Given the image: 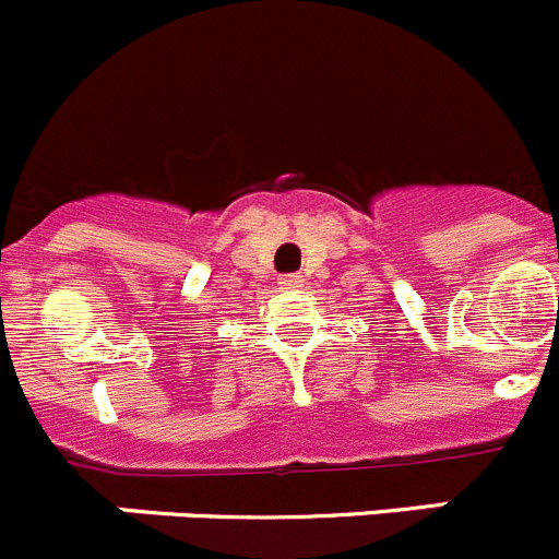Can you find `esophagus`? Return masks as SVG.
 I'll list each match as a JSON object with an SVG mask.
<instances>
[{"mask_svg":"<svg viewBox=\"0 0 559 559\" xmlns=\"http://www.w3.org/2000/svg\"><path fill=\"white\" fill-rule=\"evenodd\" d=\"M278 284L284 286V289H300V286L306 284V278L300 273H289V275H284V278H281Z\"/></svg>","mask_w":559,"mask_h":559,"instance_id":"34e87169","label":"esophagus"}]
</instances>
